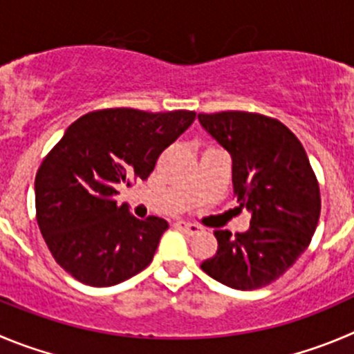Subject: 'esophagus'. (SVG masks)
<instances>
[{"label": "esophagus", "mask_w": 354, "mask_h": 354, "mask_svg": "<svg viewBox=\"0 0 354 354\" xmlns=\"http://www.w3.org/2000/svg\"><path fill=\"white\" fill-rule=\"evenodd\" d=\"M174 227L180 230H183V232L190 234V236H194V234H197L201 230L199 225H196V223H192V222H185V220H178V222L174 223Z\"/></svg>", "instance_id": "esophagus-1"}]
</instances>
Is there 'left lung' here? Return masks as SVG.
<instances>
[{"instance_id": "8db88e82", "label": "left lung", "mask_w": 354, "mask_h": 354, "mask_svg": "<svg viewBox=\"0 0 354 354\" xmlns=\"http://www.w3.org/2000/svg\"><path fill=\"white\" fill-rule=\"evenodd\" d=\"M232 157L234 196L252 213L246 232L214 230L218 250L201 269L236 290L281 277L306 252L318 227L319 185L299 138L276 118L250 111L199 113Z\"/></svg>"}]
</instances>
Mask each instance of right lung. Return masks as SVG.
<instances>
[{
  "instance_id": "1",
  "label": "right lung",
  "mask_w": 354,
  "mask_h": 354,
  "mask_svg": "<svg viewBox=\"0 0 354 354\" xmlns=\"http://www.w3.org/2000/svg\"><path fill=\"white\" fill-rule=\"evenodd\" d=\"M196 111L106 108L73 122L36 173V222L55 262L88 286H113L150 266L167 222L138 220L118 187L147 180Z\"/></svg>"
}]
</instances>
